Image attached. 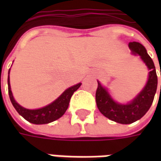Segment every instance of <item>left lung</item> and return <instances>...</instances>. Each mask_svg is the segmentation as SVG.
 <instances>
[{
	"instance_id": "8db88e82",
	"label": "left lung",
	"mask_w": 161,
	"mask_h": 161,
	"mask_svg": "<svg viewBox=\"0 0 161 161\" xmlns=\"http://www.w3.org/2000/svg\"><path fill=\"white\" fill-rule=\"evenodd\" d=\"M128 47L132 54L140 56L149 70L148 78L144 88L128 103H120L115 101L109 94L108 89L103 87L99 81H97L98 86L96 92V102L99 111L105 117L121 124L133 123L140 120L148 111L155 96L158 84L154 64L147 53L145 47L141 43L135 41L128 43Z\"/></svg>"
}]
</instances>
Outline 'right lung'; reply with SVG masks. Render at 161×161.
<instances>
[{
  "label": "right lung",
  "mask_w": 161,
  "mask_h": 161,
  "mask_svg": "<svg viewBox=\"0 0 161 161\" xmlns=\"http://www.w3.org/2000/svg\"><path fill=\"white\" fill-rule=\"evenodd\" d=\"M9 73H10V69L8 70V95L10 101L16 109V111L18 112L23 118L26 119V121L33 124H47L60 118L67 110L71 96L82 84L79 83L66 89L56 100H54L53 103H51L50 104L46 105L45 107L37 108V109H29V108H26L20 106L14 100L12 91H11V86H10Z\"/></svg>",
  "instance_id": "right-lung-1"
}]
</instances>
